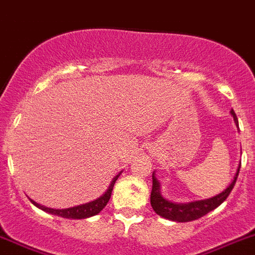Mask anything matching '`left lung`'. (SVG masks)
<instances>
[{
  "mask_svg": "<svg viewBox=\"0 0 255 255\" xmlns=\"http://www.w3.org/2000/svg\"><path fill=\"white\" fill-rule=\"evenodd\" d=\"M231 116L234 117V122L239 128V122H238V117H236L235 112L231 109ZM240 166L236 171L235 176H234V180L231 182V184L229 185L226 189L222 192V193L217 194V196L212 197V198L208 199H202V201H196V202H189V203H174V202L167 201L166 198H164L161 194V190H160V183L159 180L156 179L155 171L152 173V190H151V206H152L153 211H155L159 216L164 217L166 220H171V221L176 222H189L193 221V220L201 219L202 216L207 215L208 212H211L212 210L219 207L225 199L228 198L230 192L233 190L234 185L236 183V179L239 175Z\"/></svg>",
  "mask_w": 255,
  "mask_h": 255,
  "instance_id": "left-lung-1",
  "label": "left lung"
}]
</instances>
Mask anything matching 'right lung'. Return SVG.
Instances as JSON below:
<instances>
[{
	"label": "right lung",
	"mask_w": 255,
	"mask_h": 255,
	"mask_svg": "<svg viewBox=\"0 0 255 255\" xmlns=\"http://www.w3.org/2000/svg\"><path fill=\"white\" fill-rule=\"evenodd\" d=\"M118 176L119 174L112 180L109 188H108L107 192H105L102 197H99V198L95 199V201L89 202V203H85V205L76 206V207L65 208V210H54V208H48L44 207V206H40L39 203L34 202L33 199H30V201L31 203H33L34 206H36L38 208H40V210L45 211V212L48 213H52V215H56V216L65 217V219H88V217L98 215V213L107 206V203L109 202V199H111L112 190H113V187L114 184H116Z\"/></svg>",
	"instance_id": "add662e5"
}]
</instances>
